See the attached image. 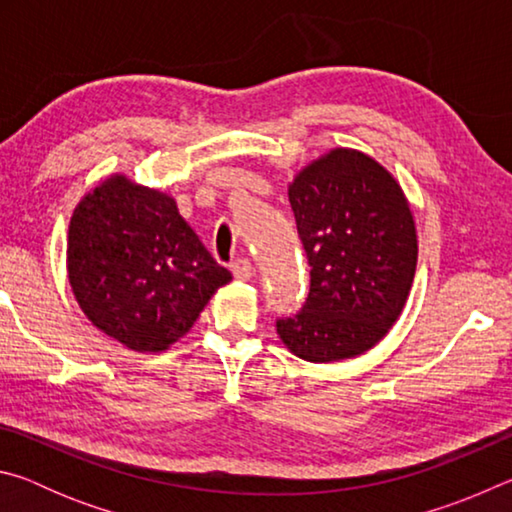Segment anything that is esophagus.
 Listing matches in <instances>:
<instances>
[{"mask_svg":"<svg viewBox=\"0 0 512 512\" xmlns=\"http://www.w3.org/2000/svg\"><path fill=\"white\" fill-rule=\"evenodd\" d=\"M253 273H255V268H253V264H250V259H237V262L232 264V275H235L241 282L250 280Z\"/></svg>","mask_w":512,"mask_h":512,"instance_id":"obj_1","label":"esophagus"}]
</instances>
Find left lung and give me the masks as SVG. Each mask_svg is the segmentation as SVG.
Returning <instances> with one entry per match:
<instances>
[{
	"instance_id": "8db88e82",
	"label": "left lung",
	"mask_w": 512,
	"mask_h": 512,
	"mask_svg": "<svg viewBox=\"0 0 512 512\" xmlns=\"http://www.w3.org/2000/svg\"><path fill=\"white\" fill-rule=\"evenodd\" d=\"M289 203L311 287L296 316L277 320V334L311 363L359 357L384 339L409 298L418 264L411 205L391 171L343 146L296 173Z\"/></svg>"
}]
</instances>
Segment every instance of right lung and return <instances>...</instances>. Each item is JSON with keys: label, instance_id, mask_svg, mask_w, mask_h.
<instances>
[{"label": "right lung", "instance_id": "obj_1", "mask_svg": "<svg viewBox=\"0 0 512 512\" xmlns=\"http://www.w3.org/2000/svg\"><path fill=\"white\" fill-rule=\"evenodd\" d=\"M67 277L90 323L124 348L169 350L232 280L173 196L115 173L74 207Z\"/></svg>", "mask_w": 512, "mask_h": 512}]
</instances>
